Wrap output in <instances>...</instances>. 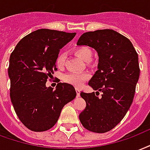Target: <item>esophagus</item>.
Here are the masks:
<instances>
[{"label": "esophagus", "mask_w": 150, "mask_h": 150, "mask_svg": "<svg viewBox=\"0 0 150 150\" xmlns=\"http://www.w3.org/2000/svg\"><path fill=\"white\" fill-rule=\"evenodd\" d=\"M75 91H76V95H77V97H79L80 96V90L79 89V88H75Z\"/></svg>", "instance_id": "34e87169"}]
</instances>
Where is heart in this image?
<instances>
[{
	"label": "heart",
	"mask_w": 150,
	"mask_h": 150,
	"mask_svg": "<svg viewBox=\"0 0 150 150\" xmlns=\"http://www.w3.org/2000/svg\"><path fill=\"white\" fill-rule=\"evenodd\" d=\"M75 52L83 60L89 61L92 57V51L86 46L76 47ZM67 55L65 52H60L55 59V64L59 68H63L65 64ZM90 79V74L87 72H70L64 75V81L72 86L79 87Z\"/></svg>",
	"instance_id": "obj_1"
}]
</instances>
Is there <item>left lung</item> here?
<instances>
[{
    "instance_id": "obj_1",
    "label": "left lung",
    "mask_w": 150,
    "mask_h": 150,
    "mask_svg": "<svg viewBox=\"0 0 150 150\" xmlns=\"http://www.w3.org/2000/svg\"><path fill=\"white\" fill-rule=\"evenodd\" d=\"M77 45L93 47L98 55V70L88 83L97 92L80 93L86 108L79 120L90 131L106 133L122 120L133 103L140 75L138 55L128 38L112 29L83 33Z\"/></svg>"
}]
</instances>
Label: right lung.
<instances>
[{
	"label": "right lung",
	"instance_id": "add662e5",
	"mask_svg": "<svg viewBox=\"0 0 150 150\" xmlns=\"http://www.w3.org/2000/svg\"><path fill=\"white\" fill-rule=\"evenodd\" d=\"M76 33L38 29L25 35L11 53L8 66L10 98L16 115L30 130H47L58 121L61 110L76 96L75 87L46 82L57 71L55 59L60 48Z\"/></svg>",
	"mask_w": 150,
	"mask_h": 150
}]
</instances>
